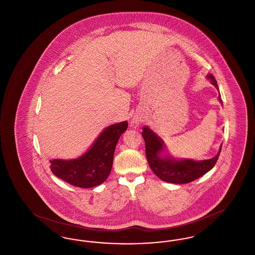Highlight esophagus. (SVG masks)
Segmentation results:
<instances>
[{
    "mask_svg": "<svg viewBox=\"0 0 255 255\" xmlns=\"http://www.w3.org/2000/svg\"><path fill=\"white\" fill-rule=\"evenodd\" d=\"M140 121H141L140 118H138V117H133V120H132V123L136 125V124H138V123L140 122Z\"/></svg>",
    "mask_w": 255,
    "mask_h": 255,
    "instance_id": "34e87169",
    "label": "esophagus"
}]
</instances>
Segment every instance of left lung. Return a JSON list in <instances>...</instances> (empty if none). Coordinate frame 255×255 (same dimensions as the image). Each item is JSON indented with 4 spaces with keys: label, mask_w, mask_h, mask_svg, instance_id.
<instances>
[{
    "label": "left lung",
    "mask_w": 255,
    "mask_h": 255,
    "mask_svg": "<svg viewBox=\"0 0 255 255\" xmlns=\"http://www.w3.org/2000/svg\"><path fill=\"white\" fill-rule=\"evenodd\" d=\"M206 78L219 90L217 81L211 73H208ZM218 98L223 104L221 96ZM141 133L145 141L146 158L151 169L161 181L170 183H188L204 176L214 167L222 149L221 145L217 155L209 159L199 161L188 158L180 159L165 154L163 140L148 126H143Z\"/></svg>",
    "instance_id": "1"
}]
</instances>
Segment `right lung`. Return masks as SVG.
Here are the masks:
<instances>
[{"label":"right lung","mask_w":255,"mask_h":255,"mask_svg":"<svg viewBox=\"0 0 255 255\" xmlns=\"http://www.w3.org/2000/svg\"><path fill=\"white\" fill-rule=\"evenodd\" d=\"M127 127V122L110 125L78 158L50 159L51 172L61 180L77 187L91 188L101 184L109 177L116 146Z\"/></svg>","instance_id":"add662e5"}]
</instances>
